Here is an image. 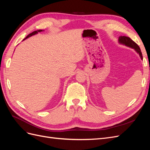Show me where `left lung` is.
I'll list each match as a JSON object with an SVG mask.
<instances>
[{
  "label": "left lung",
  "instance_id": "8db88e82",
  "mask_svg": "<svg viewBox=\"0 0 150 150\" xmlns=\"http://www.w3.org/2000/svg\"><path fill=\"white\" fill-rule=\"evenodd\" d=\"M118 41L119 43L121 44H123L127 47L134 49L135 50V51L139 54L141 59H143L142 53V51H141L139 47L138 46V44L137 43H135L133 40H131V39H130L128 37H126V36H120Z\"/></svg>",
  "mask_w": 150,
  "mask_h": 150
}]
</instances>
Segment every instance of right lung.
Segmentation results:
<instances>
[{
    "label": "right lung",
    "mask_w": 150,
    "mask_h": 150,
    "mask_svg": "<svg viewBox=\"0 0 150 150\" xmlns=\"http://www.w3.org/2000/svg\"><path fill=\"white\" fill-rule=\"evenodd\" d=\"M42 30H35V31H34L33 33H30V34H29L28 36H27V37L25 38V39H23V40H24L25 39H28V38H30V37H31V36H33V35H35V34H38V33H40V32H42Z\"/></svg>",
    "instance_id": "1"
}]
</instances>
